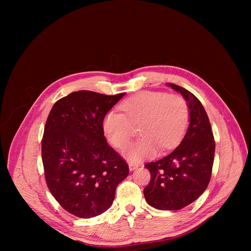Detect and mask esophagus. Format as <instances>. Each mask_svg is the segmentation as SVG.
Masks as SVG:
<instances>
[{
	"label": "esophagus",
	"mask_w": 251,
	"mask_h": 251,
	"mask_svg": "<svg viewBox=\"0 0 251 251\" xmlns=\"http://www.w3.org/2000/svg\"><path fill=\"white\" fill-rule=\"evenodd\" d=\"M139 164L138 163H134V162H128V169L130 171H135L136 169H138Z\"/></svg>",
	"instance_id": "34e87169"
}]
</instances>
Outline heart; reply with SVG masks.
<instances>
[{
	"instance_id": "obj_1",
	"label": "heart",
	"mask_w": 251,
	"mask_h": 251,
	"mask_svg": "<svg viewBox=\"0 0 251 251\" xmlns=\"http://www.w3.org/2000/svg\"><path fill=\"white\" fill-rule=\"evenodd\" d=\"M124 114L110 111L102 120V130L113 147L124 149L134 127L139 126L140 139L125 151L133 162L153 157L159 148L172 149L180 141L188 126L189 113L182 97L154 91H144L120 104Z\"/></svg>"
}]
</instances>
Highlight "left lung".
<instances>
[{"mask_svg": "<svg viewBox=\"0 0 251 251\" xmlns=\"http://www.w3.org/2000/svg\"><path fill=\"white\" fill-rule=\"evenodd\" d=\"M168 86L186 100L189 125L183 139L171 154L146 164L151 180L143 194L151 206L177 210L193 203L207 188L216 143L208 116L198 98L175 83L169 82Z\"/></svg>", "mask_w": 251, "mask_h": 251, "instance_id": "obj_1", "label": "left lung"}]
</instances>
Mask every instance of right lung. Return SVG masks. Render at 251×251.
I'll return each mask as SVG.
<instances>
[{
	"instance_id": "1",
	"label": "right lung",
	"mask_w": 251,
	"mask_h": 251,
	"mask_svg": "<svg viewBox=\"0 0 251 251\" xmlns=\"http://www.w3.org/2000/svg\"><path fill=\"white\" fill-rule=\"evenodd\" d=\"M126 93L81 90L57 100L45 126L42 159L50 193L65 210L90 219L111 207L126 162L107 142L103 117Z\"/></svg>"
}]
</instances>
